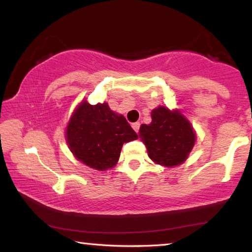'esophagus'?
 I'll list each match as a JSON object with an SVG mask.
<instances>
[{"label":"esophagus","mask_w":252,"mask_h":252,"mask_svg":"<svg viewBox=\"0 0 252 252\" xmlns=\"http://www.w3.org/2000/svg\"><path fill=\"white\" fill-rule=\"evenodd\" d=\"M131 127H133V129L136 131V133H138V129H139V123L138 122L131 124Z\"/></svg>","instance_id":"obj_1"}]
</instances>
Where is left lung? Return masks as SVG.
I'll use <instances>...</instances> for the list:
<instances>
[{"label":"left lung","instance_id":"1","mask_svg":"<svg viewBox=\"0 0 252 252\" xmlns=\"http://www.w3.org/2000/svg\"><path fill=\"white\" fill-rule=\"evenodd\" d=\"M152 122L139 127V138L154 163L173 168L187 160L195 145L193 127L180 110L158 106L151 113Z\"/></svg>","mask_w":252,"mask_h":252}]
</instances>
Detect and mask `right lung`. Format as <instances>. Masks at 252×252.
<instances>
[{"label":"right lung","mask_w":252,"mask_h":252,"mask_svg":"<svg viewBox=\"0 0 252 252\" xmlns=\"http://www.w3.org/2000/svg\"><path fill=\"white\" fill-rule=\"evenodd\" d=\"M136 138L126 118L111 110L107 102L90 104L87 100L77 104L65 131L76 160L98 171L114 168L124 143Z\"/></svg>","instance_id":"right-lung-1"}]
</instances>
